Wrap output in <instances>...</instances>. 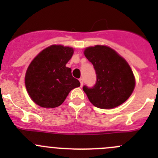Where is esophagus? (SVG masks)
<instances>
[{
  "label": "esophagus",
  "instance_id": "obj_1",
  "mask_svg": "<svg viewBox=\"0 0 158 158\" xmlns=\"http://www.w3.org/2000/svg\"><path fill=\"white\" fill-rule=\"evenodd\" d=\"M79 82H80V85L81 87H82V85H83V79H82V78H80V79H79Z\"/></svg>",
  "mask_w": 158,
  "mask_h": 158
}]
</instances>
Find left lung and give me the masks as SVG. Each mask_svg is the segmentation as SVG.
I'll use <instances>...</instances> for the list:
<instances>
[{"label": "left lung", "mask_w": 158, "mask_h": 158, "mask_svg": "<svg viewBox=\"0 0 158 158\" xmlns=\"http://www.w3.org/2000/svg\"><path fill=\"white\" fill-rule=\"evenodd\" d=\"M84 54L96 73L95 85L82 88L90 102L104 109H113L125 102L135 86L133 72L126 60L106 46L87 47Z\"/></svg>", "instance_id": "8db88e82"}]
</instances>
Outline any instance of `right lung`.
Listing matches in <instances>:
<instances>
[{"instance_id": "obj_1", "label": "right lung", "mask_w": 158, "mask_h": 158, "mask_svg": "<svg viewBox=\"0 0 158 158\" xmlns=\"http://www.w3.org/2000/svg\"><path fill=\"white\" fill-rule=\"evenodd\" d=\"M73 48L52 45L41 51L26 72L25 85L31 99L44 108H56L65 101L72 89L80 86L66 64Z\"/></svg>"}]
</instances>
